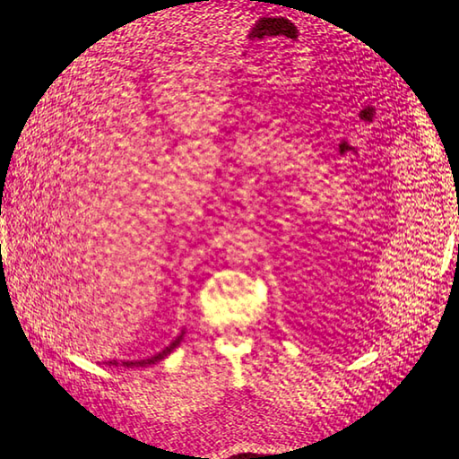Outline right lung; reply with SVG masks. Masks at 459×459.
<instances>
[{
    "label": "right lung",
    "mask_w": 459,
    "mask_h": 459,
    "mask_svg": "<svg viewBox=\"0 0 459 459\" xmlns=\"http://www.w3.org/2000/svg\"><path fill=\"white\" fill-rule=\"evenodd\" d=\"M181 339H183V333H181L178 339H175L169 347H165V349L161 351V353L153 355L152 359H142V360H126L124 367H148V365H152V363H158V360H161L163 357H168V355L171 353V351H173L175 347H178V345L181 343ZM110 365H118V363H116V360H110Z\"/></svg>",
    "instance_id": "add662e5"
}]
</instances>
